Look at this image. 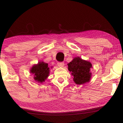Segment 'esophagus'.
I'll return each instance as SVG.
<instances>
[{
  "label": "esophagus",
  "mask_w": 123,
  "mask_h": 123,
  "mask_svg": "<svg viewBox=\"0 0 123 123\" xmlns=\"http://www.w3.org/2000/svg\"><path fill=\"white\" fill-rule=\"evenodd\" d=\"M64 63L63 62H58L57 63V66L59 67H63L64 66Z\"/></svg>",
  "instance_id": "34e87169"
}]
</instances>
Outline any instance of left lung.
<instances>
[{"mask_svg":"<svg viewBox=\"0 0 123 123\" xmlns=\"http://www.w3.org/2000/svg\"><path fill=\"white\" fill-rule=\"evenodd\" d=\"M91 68L92 64L90 62L79 56L74 57L68 63V69L74 76L73 81L76 85H83L89 82L92 77Z\"/></svg>","mask_w":123,"mask_h":123,"instance_id":"1","label":"left lung"}]
</instances>
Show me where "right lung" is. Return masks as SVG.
<instances>
[{"label": "right lung", "instance_id": "add662e5", "mask_svg": "<svg viewBox=\"0 0 123 123\" xmlns=\"http://www.w3.org/2000/svg\"><path fill=\"white\" fill-rule=\"evenodd\" d=\"M30 72L34 75V79L35 81L42 84L44 82L49 76L50 68L48 63L43 61H39L37 64H35L32 66L30 69Z\"/></svg>", "mask_w": 123, "mask_h": 123}]
</instances>
